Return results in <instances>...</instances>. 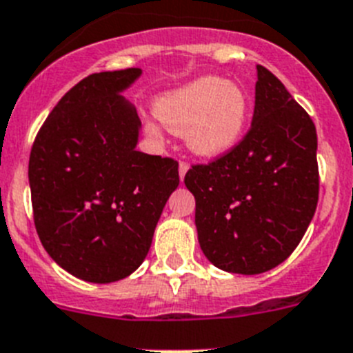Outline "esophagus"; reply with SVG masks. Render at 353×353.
<instances>
[{
	"label": "esophagus",
	"mask_w": 353,
	"mask_h": 353,
	"mask_svg": "<svg viewBox=\"0 0 353 353\" xmlns=\"http://www.w3.org/2000/svg\"><path fill=\"white\" fill-rule=\"evenodd\" d=\"M188 168H190V167H188V163H185V161L179 163V179H181V183H183V179H185Z\"/></svg>",
	"instance_id": "34e87169"
}]
</instances>
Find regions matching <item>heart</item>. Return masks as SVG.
<instances>
[{
	"instance_id": "1",
	"label": "heart",
	"mask_w": 353,
	"mask_h": 353,
	"mask_svg": "<svg viewBox=\"0 0 353 353\" xmlns=\"http://www.w3.org/2000/svg\"><path fill=\"white\" fill-rule=\"evenodd\" d=\"M154 112L174 134H185L186 147L199 158H219L239 141L250 118V97L242 85L222 77H199L188 84L163 93L154 102ZM147 131L159 138L156 123Z\"/></svg>"
}]
</instances>
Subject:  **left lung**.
<instances>
[{
    "instance_id": "left-lung-1",
    "label": "left lung",
    "mask_w": 353,
    "mask_h": 353,
    "mask_svg": "<svg viewBox=\"0 0 353 353\" xmlns=\"http://www.w3.org/2000/svg\"><path fill=\"white\" fill-rule=\"evenodd\" d=\"M256 79L244 140L185 176L204 256L236 274H260L289 259L319 194L312 120L271 71L256 66Z\"/></svg>"
}]
</instances>
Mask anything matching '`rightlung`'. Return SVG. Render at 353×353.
Here are the masks:
<instances>
[{
	"mask_svg": "<svg viewBox=\"0 0 353 353\" xmlns=\"http://www.w3.org/2000/svg\"><path fill=\"white\" fill-rule=\"evenodd\" d=\"M140 68L85 77L50 112L28 163L34 222L64 271L111 283L140 268L170 194L177 161L136 150L141 121L121 93Z\"/></svg>",
	"mask_w": 353,
	"mask_h": 353,
	"instance_id": "1",
	"label": "right lung"
}]
</instances>
